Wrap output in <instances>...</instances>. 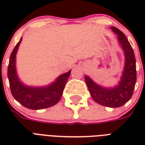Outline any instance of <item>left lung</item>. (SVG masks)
<instances>
[{"label":"left lung","mask_w":145,"mask_h":145,"mask_svg":"<svg viewBox=\"0 0 145 145\" xmlns=\"http://www.w3.org/2000/svg\"><path fill=\"white\" fill-rule=\"evenodd\" d=\"M110 28L118 35V40L126 56V63L121 80L118 86L113 89L103 88L97 85L86 75L85 80L91 96L95 102L106 107L118 108L125 105L133 96L137 79L136 62L133 47L125 35L115 27Z\"/></svg>","instance_id":"left-lung-1"}]
</instances>
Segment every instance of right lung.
<instances>
[{
	"mask_svg": "<svg viewBox=\"0 0 145 145\" xmlns=\"http://www.w3.org/2000/svg\"><path fill=\"white\" fill-rule=\"evenodd\" d=\"M21 41L22 38L12 50L8 65L7 76L12 96L22 105L32 110L52 107L58 103L61 99L66 82L70 76L71 71L59 76L56 82L47 87L34 88L24 86L17 77L15 65L16 55Z\"/></svg>",
	"mask_w": 145,
	"mask_h": 145,
	"instance_id": "right-lung-1",
	"label": "right lung"
}]
</instances>
